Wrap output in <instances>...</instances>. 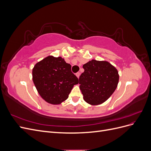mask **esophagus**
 <instances>
[{
	"label": "esophagus",
	"mask_w": 151,
	"mask_h": 151,
	"mask_svg": "<svg viewBox=\"0 0 151 151\" xmlns=\"http://www.w3.org/2000/svg\"><path fill=\"white\" fill-rule=\"evenodd\" d=\"M80 74H81V73H80V72H77V73H76V76H77V77H78V78H79V76H80Z\"/></svg>",
	"instance_id": "34e87169"
}]
</instances>
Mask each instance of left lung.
<instances>
[{
  "mask_svg": "<svg viewBox=\"0 0 151 151\" xmlns=\"http://www.w3.org/2000/svg\"><path fill=\"white\" fill-rule=\"evenodd\" d=\"M83 68L79 81L84 101L92 105L102 104L117 88L118 70L108 62L96 60L85 63Z\"/></svg>",
  "mask_w": 151,
  "mask_h": 151,
  "instance_id": "8db88e82",
  "label": "left lung"
}]
</instances>
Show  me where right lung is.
Segmentation results:
<instances>
[{"label":"right lung","mask_w":151,"mask_h":151,"mask_svg":"<svg viewBox=\"0 0 151 151\" xmlns=\"http://www.w3.org/2000/svg\"><path fill=\"white\" fill-rule=\"evenodd\" d=\"M33 81L45 101L59 104L68 98L78 78L71 71V65L60 57L48 56L36 63L33 68Z\"/></svg>","instance_id":"add662e5"}]
</instances>
